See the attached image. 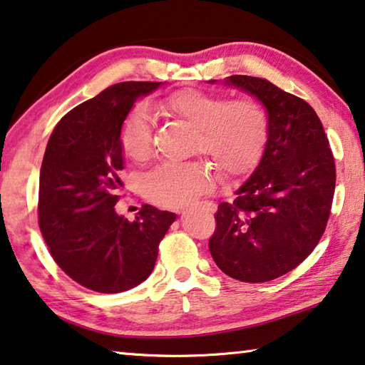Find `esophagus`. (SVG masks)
<instances>
[{
    "label": "esophagus",
    "instance_id": "1",
    "mask_svg": "<svg viewBox=\"0 0 365 365\" xmlns=\"http://www.w3.org/2000/svg\"><path fill=\"white\" fill-rule=\"evenodd\" d=\"M207 207H210V205H207Z\"/></svg>",
    "mask_w": 365,
    "mask_h": 365
}]
</instances>
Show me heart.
Instances as JSON below:
<instances>
[{"instance_id":"obj_1","label":"heart","mask_w":365,"mask_h":365,"mask_svg":"<svg viewBox=\"0 0 365 365\" xmlns=\"http://www.w3.org/2000/svg\"><path fill=\"white\" fill-rule=\"evenodd\" d=\"M164 108L198 131L193 151L205 154L224 177H239L257 164L268 140L269 118L255 99L229 101L225 96L196 89L177 92ZM154 118L146 106H136L126 115L120 143L133 160H146L153 151ZM216 177L203 162H165L143 178V193L149 201L180 207L210 193Z\"/></svg>"}]
</instances>
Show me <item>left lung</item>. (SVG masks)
Segmentation results:
<instances>
[{
  "instance_id": "8db88e82",
  "label": "left lung",
  "mask_w": 365,
  "mask_h": 365,
  "mask_svg": "<svg viewBox=\"0 0 365 365\" xmlns=\"http://www.w3.org/2000/svg\"><path fill=\"white\" fill-rule=\"evenodd\" d=\"M224 84L255 97L269 130L255 170L235 190L234 201L217 206L210 252L234 279L266 282L314 252L329 217L336 169L322 121L307 102L262 78L235 74Z\"/></svg>"
}]
</instances>
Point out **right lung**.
Segmentation results:
<instances>
[{"label":"right lung","mask_w":365,"mask_h":365,"mask_svg":"<svg viewBox=\"0 0 365 365\" xmlns=\"http://www.w3.org/2000/svg\"><path fill=\"white\" fill-rule=\"evenodd\" d=\"M162 83H120L74 107L51 133L38 185V225L50 255L91 291L117 294L153 273L159 242L177 216L144 205L136 219L115 211L121 187L120 130L138 99Z\"/></svg>","instance_id":"right-lung-1"}]
</instances>
